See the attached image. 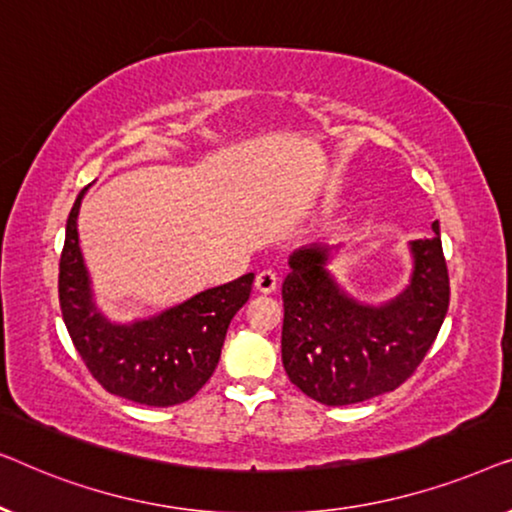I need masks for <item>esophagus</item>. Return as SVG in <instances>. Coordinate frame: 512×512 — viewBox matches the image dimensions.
<instances>
[{
    "mask_svg": "<svg viewBox=\"0 0 512 512\" xmlns=\"http://www.w3.org/2000/svg\"><path fill=\"white\" fill-rule=\"evenodd\" d=\"M279 284V277L272 270H263L256 275V291L261 293H275Z\"/></svg>",
    "mask_w": 512,
    "mask_h": 512,
    "instance_id": "esophagus-1",
    "label": "esophagus"
}]
</instances>
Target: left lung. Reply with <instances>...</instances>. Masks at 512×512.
Wrapping results in <instances>:
<instances>
[{
  "label": "left lung",
  "mask_w": 512,
  "mask_h": 512,
  "mask_svg": "<svg viewBox=\"0 0 512 512\" xmlns=\"http://www.w3.org/2000/svg\"><path fill=\"white\" fill-rule=\"evenodd\" d=\"M431 228V240L410 242L408 289L382 305L361 303L335 282L326 247L289 256L282 363L303 394L324 405H352L394 391L415 373L450 305L440 228Z\"/></svg>",
  "instance_id": "obj_1"
}]
</instances>
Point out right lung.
<instances>
[{"mask_svg":"<svg viewBox=\"0 0 512 512\" xmlns=\"http://www.w3.org/2000/svg\"><path fill=\"white\" fill-rule=\"evenodd\" d=\"M86 191L88 186L69 212L60 256L58 293L69 338L109 394L151 408L184 403L212 377L230 319L249 300L254 272L200 291L149 319L109 321L97 310L79 247L76 216Z\"/></svg>","mask_w":512,"mask_h":512,"instance_id":"1","label":"right lung"}]
</instances>
